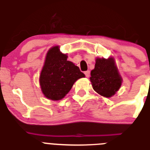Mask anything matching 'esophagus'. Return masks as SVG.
Segmentation results:
<instances>
[{
    "label": "esophagus",
    "instance_id": "esophagus-1",
    "mask_svg": "<svg viewBox=\"0 0 150 150\" xmlns=\"http://www.w3.org/2000/svg\"><path fill=\"white\" fill-rule=\"evenodd\" d=\"M84 75H85V76L87 77V78L90 77V71H89V70L84 71Z\"/></svg>",
    "mask_w": 150,
    "mask_h": 150
}]
</instances>
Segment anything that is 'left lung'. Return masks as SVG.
<instances>
[{"mask_svg": "<svg viewBox=\"0 0 150 150\" xmlns=\"http://www.w3.org/2000/svg\"><path fill=\"white\" fill-rule=\"evenodd\" d=\"M91 75L90 80L93 90L105 97L113 96L122 85V79L112 58H97Z\"/></svg>", "mask_w": 150, "mask_h": 150, "instance_id": "obj_1", "label": "left lung"}]
</instances>
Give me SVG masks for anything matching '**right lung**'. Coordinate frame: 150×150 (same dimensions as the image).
<instances>
[{"instance_id": "obj_1", "label": "right lung", "mask_w": 150, "mask_h": 150, "mask_svg": "<svg viewBox=\"0 0 150 150\" xmlns=\"http://www.w3.org/2000/svg\"><path fill=\"white\" fill-rule=\"evenodd\" d=\"M84 74L56 46L49 50L40 75L41 91L47 98L59 100L67 94L74 83Z\"/></svg>"}]
</instances>
